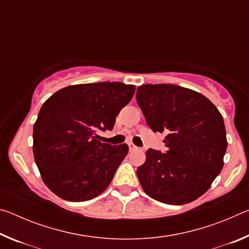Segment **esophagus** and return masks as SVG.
I'll return each mask as SVG.
<instances>
[{"mask_svg":"<svg viewBox=\"0 0 249 249\" xmlns=\"http://www.w3.org/2000/svg\"><path fill=\"white\" fill-rule=\"evenodd\" d=\"M128 147H129V150H136V149H138V147L135 146L133 142H128Z\"/></svg>","mask_w":249,"mask_h":249,"instance_id":"1","label":"esophagus"}]
</instances>
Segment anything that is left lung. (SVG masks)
Segmentation results:
<instances>
[{"instance_id":"8db88e82","label":"left lung","mask_w":249,"mask_h":249,"mask_svg":"<svg viewBox=\"0 0 249 249\" xmlns=\"http://www.w3.org/2000/svg\"><path fill=\"white\" fill-rule=\"evenodd\" d=\"M136 101L153 132L166 133V154L149 148L137 177L150 197L171 205L196 200L220 174L227 141L211 101L176 84H144Z\"/></svg>"}]
</instances>
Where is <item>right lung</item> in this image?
I'll use <instances>...</instances> for the list:
<instances>
[{"mask_svg": "<svg viewBox=\"0 0 249 249\" xmlns=\"http://www.w3.org/2000/svg\"><path fill=\"white\" fill-rule=\"evenodd\" d=\"M134 93L135 86L121 82L75 84L43 104L34 124L33 151L41 179L54 195L82 202L108 187L128 146L103 144L98 133L113 129Z\"/></svg>", "mask_w": 249, "mask_h": 249, "instance_id": "1", "label": "right lung"}]
</instances>
